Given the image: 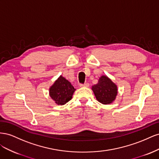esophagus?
I'll list each match as a JSON object with an SVG mask.
<instances>
[{
  "label": "esophagus",
  "mask_w": 159,
  "mask_h": 159,
  "mask_svg": "<svg viewBox=\"0 0 159 159\" xmlns=\"http://www.w3.org/2000/svg\"><path fill=\"white\" fill-rule=\"evenodd\" d=\"M89 84L88 83H84L83 84H80V88H84V87H85V88H88L89 87Z\"/></svg>",
  "instance_id": "obj_1"
}]
</instances>
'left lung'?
I'll use <instances>...</instances> for the list:
<instances>
[{"label": "left lung", "mask_w": 159, "mask_h": 159, "mask_svg": "<svg viewBox=\"0 0 159 159\" xmlns=\"http://www.w3.org/2000/svg\"><path fill=\"white\" fill-rule=\"evenodd\" d=\"M96 99L101 103L109 105L112 103L118 93L117 86L107 75H102L97 84L91 87Z\"/></svg>", "instance_id": "1"}]
</instances>
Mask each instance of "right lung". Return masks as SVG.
<instances>
[{
	"label": "right lung",
	"instance_id": "obj_1",
	"mask_svg": "<svg viewBox=\"0 0 159 159\" xmlns=\"http://www.w3.org/2000/svg\"><path fill=\"white\" fill-rule=\"evenodd\" d=\"M75 89L63 76L60 75L49 89L50 98L58 105H63L71 99Z\"/></svg>",
	"mask_w": 159,
	"mask_h": 159
}]
</instances>
